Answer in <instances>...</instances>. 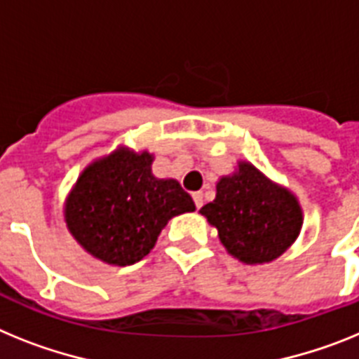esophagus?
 <instances>
[{
  "label": "esophagus",
  "mask_w": 359,
  "mask_h": 359,
  "mask_svg": "<svg viewBox=\"0 0 359 359\" xmlns=\"http://www.w3.org/2000/svg\"><path fill=\"white\" fill-rule=\"evenodd\" d=\"M193 201H195V205H197V208H202V204H204V195H202L201 191L193 193Z\"/></svg>",
  "instance_id": "34e87169"
}]
</instances>
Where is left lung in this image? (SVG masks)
<instances>
[{
  "label": "left lung",
  "instance_id": "8db88e82",
  "mask_svg": "<svg viewBox=\"0 0 359 359\" xmlns=\"http://www.w3.org/2000/svg\"><path fill=\"white\" fill-rule=\"evenodd\" d=\"M201 213L217 227L227 253L251 266L285 253L304 224L298 198L245 161L218 180L217 197Z\"/></svg>",
  "mask_w": 359,
  "mask_h": 359
}]
</instances>
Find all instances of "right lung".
I'll return each mask as SVG.
<instances>
[{"label": "right lung", "mask_w": 359, "mask_h": 359, "mask_svg": "<svg viewBox=\"0 0 359 359\" xmlns=\"http://www.w3.org/2000/svg\"><path fill=\"white\" fill-rule=\"evenodd\" d=\"M154 155L117 148L83 170L65 204L68 231L86 253L111 266H132L154 249L162 227L195 211L175 179L151 173Z\"/></svg>", "instance_id": "obj_1"}]
</instances>
